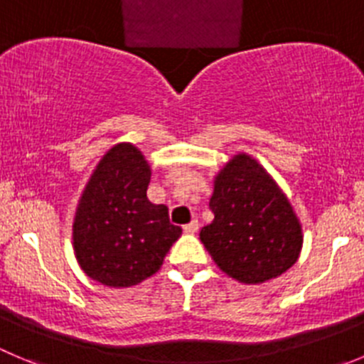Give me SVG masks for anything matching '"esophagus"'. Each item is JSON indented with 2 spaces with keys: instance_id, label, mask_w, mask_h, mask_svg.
<instances>
[{
  "instance_id": "obj_1",
  "label": "esophagus",
  "mask_w": 364,
  "mask_h": 364,
  "mask_svg": "<svg viewBox=\"0 0 364 364\" xmlns=\"http://www.w3.org/2000/svg\"><path fill=\"white\" fill-rule=\"evenodd\" d=\"M196 230H198V221H196V220H193L191 223L184 225V232H186V234H195Z\"/></svg>"
}]
</instances>
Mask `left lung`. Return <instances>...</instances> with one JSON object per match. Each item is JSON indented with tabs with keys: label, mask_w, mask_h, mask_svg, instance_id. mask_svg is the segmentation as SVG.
I'll use <instances>...</instances> for the list:
<instances>
[{
	"label": "left lung",
	"mask_w": 364,
	"mask_h": 364,
	"mask_svg": "<svg viewBox=\"0 0 364 364\" xmlns=\"http://www.w3.org/2000/svg\"><path fill=\"white\" fill-rule=\"evenodd\" d=\"M213 223L200 241L218 268L243 284H262L291 268L302 250V225L268 171L237 154L214 176Z\"/></svg>",
	"instance_id": "8db88e82"
}]
</instances>
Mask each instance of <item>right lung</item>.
<instances>
[{
  "label": "right lung",
  "instance_id": "add662e5",
  "mask_svg": "<svg viewBox=\"0 0 364 364\" xmlns=\"http://www.w3.org/2000/svg\"><path fill=\"white\" fill-rule=\"evenodd\" d=\"M151 169L132 143L107 151L85 184L73 221V248L87 277L130 288L159 272L182 228L148 200Z\"/></svg>",
  "mask_w": 364,
  "mask_h": 364
}]
</instances>
